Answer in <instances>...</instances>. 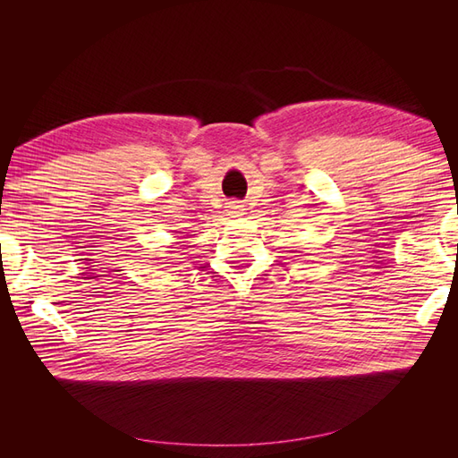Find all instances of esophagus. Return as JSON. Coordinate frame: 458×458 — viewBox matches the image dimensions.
Wrapping results in <instances>:
<instances>
[{
  "label": "esophagus",
  "instance_id": "1",
  "mask_svg": "<svg viewBox=\"0 0 458 458\" xmlns=\"http://www.w3.org/2000/svg\"><path fill=\"white\" fill-rule=\"evenodd\" d=\"M229 212L231 214H234V216H241L242 214V210H244V206L239 202V200H233V202H229Z\"/></svg>",
  "mask_w": 458,
  "mask_h": 458
}]
</instances>
